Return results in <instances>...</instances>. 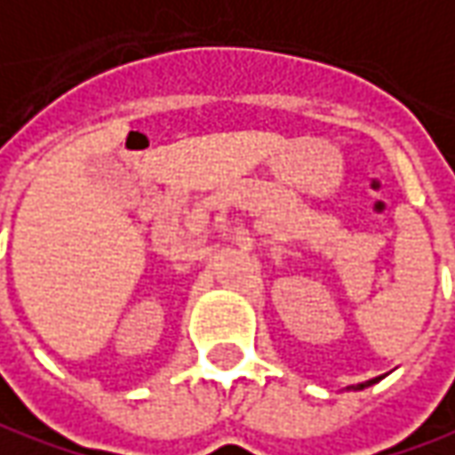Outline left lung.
I'll return each instance as SVG.
<instances>
[{"label": "left lung", "instance_id": "8db88e82", "mask_svg": "<svg viewBox=\"0 0 455 455\" xmlns=\"http://www.w3.org/2000/svg\"><path fill=\"white\" fill-rule=\"evenodd\" d=\"M372 383H378V378H375V380H370L368 385H372ZM357 387H365V385H357Z\"/></svg>", "mask_w": 455, "mask_h": 455}]
</instances>
